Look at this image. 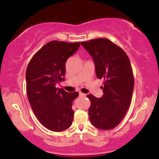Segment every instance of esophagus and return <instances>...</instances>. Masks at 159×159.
Returning <instances> with one entry per match:
<instances>
[{"mask_svg":"<svg viewBox=\"0 0 159 159\" xmlns=\"http://www.w3.org/2000/svg\"><path fill=\"white\" fill-rule=\"evenodd\" d=\"M80 97H86V94H84V93H80Z\"/></svg>","mask_w":159,"mask_h":159,"instance_id":"1","label":"esophagus"}]
</instances>
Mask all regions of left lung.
<instances>
[{"instance_id":"left-lung-1","label":"left lung","mask_w":159,"mask_h":159,"mask_svg":"<svg viewBox=\"0 0 159 159\" xmlns=\"http://www.w3.org/2000/svg\"><path fill=\"white\" fill-rule=\"evenodd\" d=\"M81 45L90 53L98 79L104 80L103 95L89 94L90 122L99 129L108 130L119 125L131 103L134 77L129 58L120 47L106 38H98Z\"/></svg>"}]
</instances>
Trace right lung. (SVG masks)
<instances>
[{
	"label": "right lung",
	"mask_w": 159,
	"mask_h": 159,
	"mask_svg": "<svg viewBox=\"0 0 159 159\" xmlns=\"http://www.w3.org/2000/svg\"><path fill=\"white\" fill-rule=\"evenodd\" d=\"M79 42L51 41L33 56L26 71L28 100L39 121L48 129L62 132L72 124V102L79 93H67L56 84L64 81L66 62Z\"/></svg>",
	"instance_id": "obj_1"
}]
</instances>
